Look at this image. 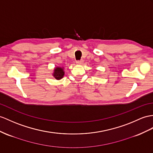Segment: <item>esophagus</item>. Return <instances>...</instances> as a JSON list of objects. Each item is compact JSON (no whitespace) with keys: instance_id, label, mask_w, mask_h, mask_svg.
<instances>
[{"instance_id":"esophagus-1","label":"esophagus","mask_w":153,"mask_h":153,"mask_svg":"<svg viewBox=\"0 0 153 153\" xmlns=\"http://www.w3.org/2000/svg\"><path fill=\"white\" fill-rule=\"evenodd\" d=\"M84 61L82 60V59H81V60H79V61H76V64L78 65H82L83 64Z\"/></svg>"}]
</instances>
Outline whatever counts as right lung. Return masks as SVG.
Instances as JSON below:
<instances>
[{"mask_svg": "<svg viewBox=\"0 0 153 153\" xmlns=\"http://www.w3.org/2000/svg\"><path fill=\"white\" fill-rule=\"evenodd\" d=\"M64 74L65 71L64 68H62V67H56L53 71V76L56 80H60L64 77Z\"/></svg>", "mask_w": 153, "mask_h": 153, "instance_id": "right-lung-1", "label": "right lung"}]
</instances>
